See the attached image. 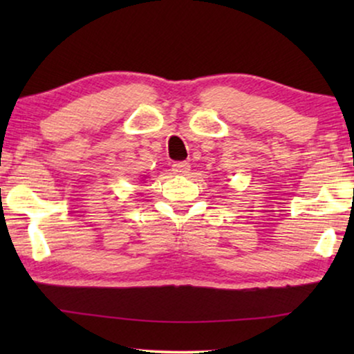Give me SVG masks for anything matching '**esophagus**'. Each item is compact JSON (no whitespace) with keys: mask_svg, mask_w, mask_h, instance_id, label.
I'll return each mask as SVG.
<instances>
[{"mask_svg":"<svg viewBox=\"0 0 354 354\" xmlns=\"http://www.w3.org/2000/svg\"><path fill=\"white\" fill-rule=\"evenodd\" d=\"M190 171V164L188 162H176L172 164V172L177 174V176H185Z\"/></svg>","mask_w":354,"mask_h":354,"instance_id":"esophagus-1","label":"esophagus"}]
</instances>
